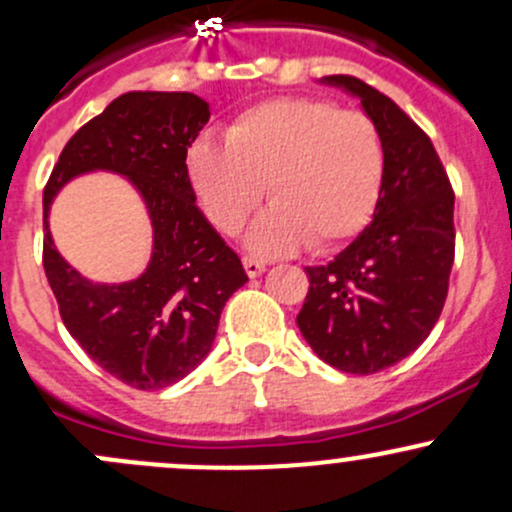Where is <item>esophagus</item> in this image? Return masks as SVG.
<instances>
[{
  "mask_svg": "<svg viewBox=\"0 0 512 512\" xmlns=\"http://www.w3.org/2000/svg\"><path fill=\"white\" fill-rule=\"evenodd\" d=\"M243 267L247 277H260V274L265 272V262L255 260V257H243Z\"/></svg>",
  "mask_w": 512,
  "mask_h": 512,
  "instance_id": "34e87169",
  "label": "esophagus"
}]
</instances>
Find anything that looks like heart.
<instances>
[{
	"instance_id": "obj_1",
	"label": "heart",
	"mask_w": 512,
	"mask_h": 512,
	"mask_svg": "<svg viewBox=\"0 0 512 512\" xmlns=\"http://www.w3.org/2000/svg\"><path fill=\"white\" fill-rule=\"evenodd\" d=\"M194 192L221 233H238L267 192L274 204L247 247L274 257L333 250L369 223L384 179V148L367 114L311 97L250 106L226 128V145L196 140L187 157Z\"/></svg>"
}]
</instances>
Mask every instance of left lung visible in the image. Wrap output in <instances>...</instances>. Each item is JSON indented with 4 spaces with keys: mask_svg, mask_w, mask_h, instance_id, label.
<instances>
[{
    "mask_svg": "<svg viewBox=\"0 0 512 512\" xmlns=\"http://www.w3.org/2000/svg\"><path fill=\"white\" fill-rule=\"evenodd\" d=\"M362 101L384 148L374 218L325 267H306L296 316L311 350L347 374H376L420 347L445 306L454 192L432 140L396 101L350 75L323 77Z\"/></svg>",
    "mask_w": 512,
    "mask_h": 512,
    "instance_id": "obj_1",
    "label": "left lung"
}]
</instances>
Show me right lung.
Segmentation results:
<instances>
[{"label":"right lung","mask_w":512,"mask_h":512,"mask_svg":"<svg viewBox=\"0 0 512 512\" xmlns=\"http://www.w3.org/2000/svg\"><path fill=\"white\" fill-rule=\"evenodd\" d=\"M192 92H128L75 133L43 189V269L60 318L104 372L140 391L177 384L204 362L226 301L247 282L240 257L196 206L187 150L209 121ZM123 173L154 223L138 280L92 285L54 250L49 204L77 173Z\"/></svg>","instance_id":"add662e5"}]
</instances>
